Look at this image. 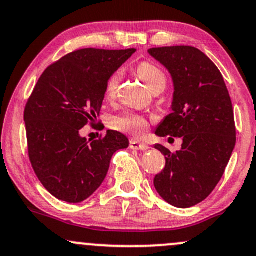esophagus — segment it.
<instances>
[{
	"label": "esophagus",
	"mask_w": 256,
	"mask_h": 256,
	"mask_svg": "<svg viewBox=\"0 0 256 256\" xmlns=\"http://www.w3.org/2000/svg\"><path fill=\"white\" fill-rule=\"evenodd\" d=\"M130 148L136 150H148V144H144V142L137 141L135 138L130 140Z\"/></svg>",
	"instance_id": "1"
}]
</instances>
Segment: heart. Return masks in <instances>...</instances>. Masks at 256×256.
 I'll list each match as a JSON object with an SVG mask.
<instances>
[{
    "instance_id": "obj_1",
    "label": "heart",
    "mask_w": 256,
    "mask_h": 256,
    "mask_svg": "<svg viewBox=\"0 0 256 256\" xmlns=\"http://www.w3.org/2000/svg\"><path fill=\"white\" fill-rule=\"evenodd\" d=\"M136 74L150 90H158L162 88L164 90L166 84V76L164 71L157 64L148 62V61H144V62L138 64L136 67ZM121 80V72L115 71L112 76L106 80V96L108 98H114L116 94L118 87ZM112 126L116 130L122 131V132L134 134L136 136H141L142 134L146 132L147 128H148V122L144 116L138 114H134V112H125V114L119 115V116L112 118Z\"/></svg>"
}]
</instances>
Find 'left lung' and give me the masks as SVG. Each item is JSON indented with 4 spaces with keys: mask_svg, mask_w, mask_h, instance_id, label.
I'll list each match as a JSON object with an SVG mask.
<instances>
[{
    "mask_svg": "<svg viewBox=\"0 0 256 256\" xmlns=\"http://www.w3.org/2000/svg\"><path fill=\"white\" fill-rule=\"evenodd\" d=\"M172 74V110L156 135L182 137V150L166 156V168L154 176L157 192L172 206L186 208L210 195L222 178L236 146L232 100L222 74L198 49L164 46L148 50Z\"/></svg>",
    "mask_w": 256,
    "mask_h": 256,
    "instance_id": "left-lung-1",
    "label": "left lung"
}]
</instances>
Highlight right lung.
<instances>
[{"label": "right lung", "instance_id": "right-lung-1", "mask_svg": "<svg viewBox=\"0 0 256 256\" xmlns=\"http://www.w3.org/2000/svg\"><path fill=\"white\" fill-rule=\"evenodd\" d=\"M135 49H80L50 64L24 109L28 154L45 189L58 200L82 202L102 185L128 137L108 130L87 141L80 130L99 116L106 80Z\"/></svg>", "mask_w": 256, "mask_h": 256}]
</instances>
